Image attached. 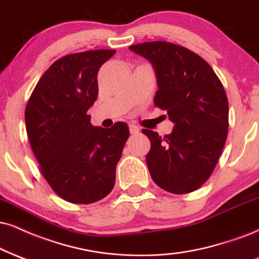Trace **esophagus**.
Instances as JSON below:
<instances>
[{
  "instance_id": "34e87169",
  "label": "esophagus",
  "mask_w": 259,
  "mask_h": 259,
  "mask_svg": "<svg viewBox=\"0 0 259 259\" xmlns=\"http://www.w3.org/2000/svg\"><path fill=\"white\" fill-rule=\"evenodd\" d=\"M130 132L131 135H137L139 132V127L136 124H130Z\"/></svg>"
}]
</instances>
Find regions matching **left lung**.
Masks as SVG:
<instances>
[{
	"mask_svg": "<svg viewBox=\"0 0 259 259\" xmlns=\"http://www.w3.org/2000/svg\"><path fill=\"white\" fill-rule=\"evenodd\" d=\"M154 66L158 90L154 103L174 123L164 137L151 130L146 155L155 184L175 194L193 192L212 174L228 135V98L211 66L187 48L169 41L130 47Z\"/></svg>",
	"mask_w": 259,
	"mask_h": 259,
	"instance_id": "obj_1",
	"label": "left lung"
}]
</instances>
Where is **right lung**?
Segmentation results:
<instances>
[{"label":"right lung","mask_w":259,"mask_h":259,"mask_svg":"<svg viewBox=\"0 0 259 259\" xmlns=\"http://www.w3.org/2000/svg\"><path fill=\"white\" fill-rule=\"evenodd\" d=\"M116 50H90L56 60L41 75L25 109L31 149L57 196L91 204L113 190L130 128L94 127L89 108L98 96L97 74Z\"/></svg>","instance_id":"right-lung-1"}]
</instances>
